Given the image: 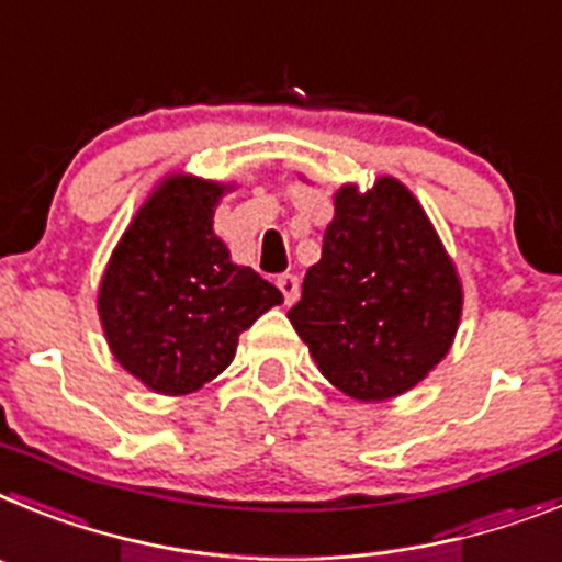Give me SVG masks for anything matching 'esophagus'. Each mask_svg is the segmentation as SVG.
Instances as JSON below:
<instances>
[{"label":"esophagus","instance_id":"obj_1","mask_svg":"<svg viewBox=\"0 0 562 562\" xmlns=\"http://www.w3.org/2000/svg\"><path fill=\"white\" fill-rule=\"evenodd\" d=\"M277 285H280V291H282V296H285L288 305H294L296 296H300V277L280 274L277 277Z\"/></svg>","mask_w":562,"mask_h":562}]
</instances>
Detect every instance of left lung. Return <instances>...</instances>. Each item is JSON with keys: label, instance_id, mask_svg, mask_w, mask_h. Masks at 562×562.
<instances>
[{"label": "left lung", "instance_id": "obj_1", "mask_svg": "<svg viewBox=\"0 0 562 562\" xmlns=\"http://www.w3.org/2000/svg\"><path fill=\"white\" fill-rule=\"evenodd\" d=\"M463 308L452 257L416 194L382 175L334 194L322 260L288 319L319 373L356 402L416 387L450 353Z\"/></svg>", "mask_w": 562, "mask_h": 562}]
</instances>
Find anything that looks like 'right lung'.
Returning <instances> with one entry per match:
<instances>
[{
  "label": "right lung",
  "mask_w": 562,
  "mask_h": 562,
  "mask_svg": "<svg viewBox=\"0 0 562 562\" xmlns=\"http://www.w3.org/2000/svg\"><path fill=\"white\" fill-rule=\"evenodd\" d=\"M234 183L166 175L112 248L99 319L115 362L160 396H187L232 364L237 341L282 294L232 262L214 209Z\"/></svg>",
  "instance_id": "add662e5"
}]
</instances>
